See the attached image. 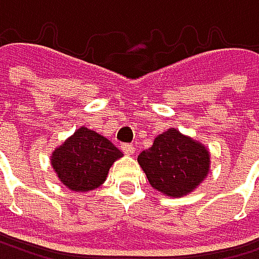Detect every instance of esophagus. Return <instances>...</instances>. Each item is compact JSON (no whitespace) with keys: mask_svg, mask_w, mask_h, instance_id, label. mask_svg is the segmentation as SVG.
Returning <instances> with one entry per match:
<instances>
[{"mask_svg":"<svg viewBox=\"0 0 259 259\" xmlns=\"http://www.w3.org/2000/svg\"><path fill=\"white\" fill-rule=\"evenodd\" d=\"M122 150H123V153H125V154L133 156V154H134V151H136V147H134V145H131V144H123V145H122Z\"/></svg>","mask_w":259,"mask_h":259,"instance_id":"34e87169","label":"esophagus"}]
</instances>
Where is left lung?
<instances>
[{
  "instance_id": "1",
  "label": "left lung",
  "mask_w": 259,
  "mask_h": 259,
  "mask_svg": "<svg viewBox=\"0 0 259 259\" xmlns=\"http://www.w3.org/2000/svg\"><path fill=\"white\" fill-rule=\"evenodd\" d=\"M137 162L150 185L170 198L190 195L210 173L208 148L176 128L159 134Z\"/></svg>"
}]
</instances>
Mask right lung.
<instances>
[{"label":"right lung","mask_w":259,"mask_h":259,"mask_svg":"<svg viewBox=\"0 0 259 259\" xmlns=\"http://www.w3.org/2000/svg\"><path fill=\"white\" fill-rule=\"evenodd\" d=\"M123 157L111 142L86 126H80L51 154V165L60 182L75 193L99 188L112 163Z\"/></svg>","instance_id":"right-lung-1"}]
</instances>
